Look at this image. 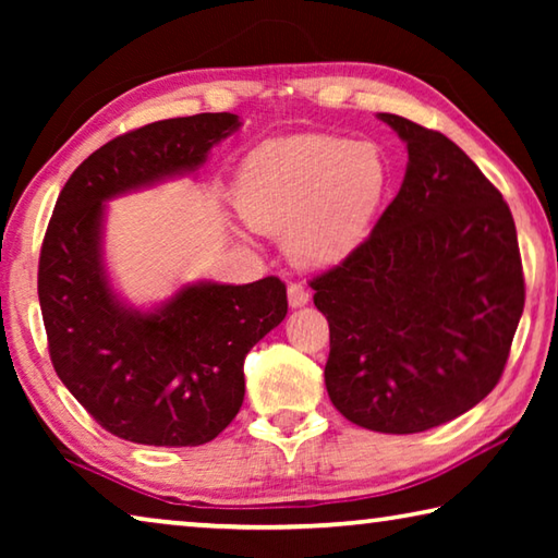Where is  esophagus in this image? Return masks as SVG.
Returning <instances> with one entry per match:
<instances>
[{"label":"esophagus","instance_id":"obj_1","mask_svg":"<svg viewBox=\"0 0 558 558\" xmlns=\"http://www.w3.org/2000/svg\"><path fill=\"white\" fill-rule=\"evenodd\" d=\"M307 300H310V292H307L305 288L295 286V282H292V286H288V302H290V307L307 305Z\"/></svg>","mask_w":558,"mask_h":558}]
</instances>
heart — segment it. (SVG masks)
I'll return each mask as SVG.
<instances>
[{
	"label": "heart",
	"instance_id": "heart-1",
	"mask_svg": "<svg viewBox=\"0 0 558 558\" xmlns=\"http://www.w3.org/2000/svg\"><path fill=\"white\" fill-rule=\"evenodd\" d=\"M389 192V162L369 140L305 135L260 147L233 189L241 219L286 235L302 268H329L369 235Z\"/></svg>",
	"mask_w": 558,
	"mask_h": 558
}]
</instances>
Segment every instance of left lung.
Returning a JSON list of instances; mask_svg holds the SVG:
<instances>
[{
    "label": "left lung",
    "instance_id": "obj_1",
    "mask_svg": "<svg viewBox=\"0 0 558 558\" xmlns=\"http://www.w3.org/2000/svg\"><path fill=\"white\" fill-rule=\"evenodd\" d=\"M409 147L364 243L310 280L329 323L325 384L347 421L421 433L495 389L524 310L512 211L442 132L379 112Z\"/></svg>",
    "mask_w": 558,
    "mask_h": 558
}]
</instances>
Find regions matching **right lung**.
<instances>
[{
	"label": "right lung",
	"instance_id": "right-lung-1",
	"mask_svg": "<svg viewBox=\"0 0 558 558\" xmlns=\"http://www.w3.org/2000/svg\"><path fill=\"white\" fill-rule=\"evenodd\" d=\"M239 128L231 112H199L130 130L83 159L53 206L39 258L51 364L75 401L122 440H214L243 403L245 354L288 315L276 276L184 286L143 313L122 305L102 263L108 199L194 172Z\"/></svg>",
	"mask_w": 558,
	"mask_h": 558
}]
</instances>
